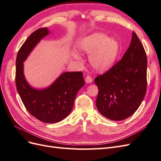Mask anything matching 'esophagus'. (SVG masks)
Wrapping results in <instances>:
<instances>
[{"instance_id":"esophagus-1","label":"esophagus","mask_w":161,"mask_h":161,"mask_svg":"<svg viewBox=\"0 0 161 161\" xmlns=\"http://www.w3.org/2000/svg\"><path fill=\"white\" fill-rule=\"evenodd\" d=\"M92 78L90 76H86V77H85V82H86V83H91L92 82Z\"/></svg>"}]
</instances>
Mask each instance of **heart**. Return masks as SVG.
<instances>
[{
  "mask_svg": "<svg viewBox=\"0 0 161 161\" xmlns=\"http://www.w3.org/2000/svg\"><path fill=\"white\" fill-rule=\"evenodd\" d=\"M80 50L90 55L89 62L95 70L103 72L114 65L120 52L118 41L106 34L94 33L82 39ZM79 58V56H76Z\"/></svg>",
  "mask_w": 161,
  "mask_h": 161,
  "instance_id": "obj_1",
  "label": "heart"
}]
</instances>
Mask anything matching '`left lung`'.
I'll use <instances>...</instances> for the list:
<instances>
[{
	"instance_id": "8db88e82",
	"label": "left lung",
	"mask_w": 161,
	"mask_h": 161,
	"mask_svg": "<svg viewBox=\"0 0 161 161\" xmlns=\"http://www.w3.org/2000/svg\"><path fill=\"white\" fill-rule=\"evenodd\" d=\"M147 71L145 50L132 32L130 46L121 60L94 80L99 89L96 106L99 113L114 121L123 120L134 114L146 94Z\"/></svg>"
}]
</instances>
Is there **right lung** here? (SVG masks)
Masks as SVG:
<instances>
[{
    "label": "right lung",
    "instance_id": "right-lung-1",
    "mask_svg": "<svg viewBox=\"0 0 161 161\" xmlns=\"http://www.w3.org/2000/svg\"><path fill=\"white\" fill-rule=\"evenodd\" d=\"M47 27L32 33L19 50L16 59L15 82L18 93L27 110L42 122L57 123L71 112L77 92L85 85L82 72H63L46 88L36 89L24 75L27 57L42 39L50 34Z\"/></svg>",
    "mask_w": 161,
    "mask_h": 161
}]
</instances>
